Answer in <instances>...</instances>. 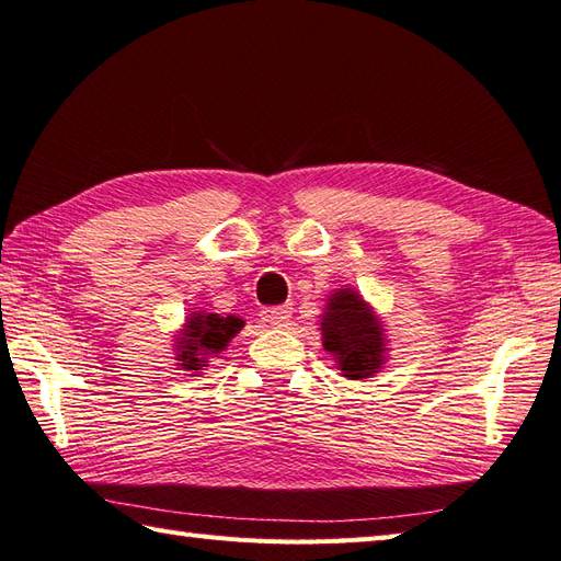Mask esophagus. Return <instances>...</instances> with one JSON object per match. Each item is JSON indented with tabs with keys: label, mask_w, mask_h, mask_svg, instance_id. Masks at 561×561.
<instances>
[{
	"label": "esophagus",
	"mask_w": 561,
	"mask_h": 561,
	"mask_svg": "<svg viewBox=\"0 0 561 561\" xmlns=\"http://www.w3.org/2000/svg\"><path fill=\"white\" fill-rule=\"evenodd\" d=\"M264 319L271 323V327H276V329L288 327L290 319H293V309L288 305L271 307V309H266V312H264Z\"/></svg>",
	"instance_id": "1"
}]
</instances>
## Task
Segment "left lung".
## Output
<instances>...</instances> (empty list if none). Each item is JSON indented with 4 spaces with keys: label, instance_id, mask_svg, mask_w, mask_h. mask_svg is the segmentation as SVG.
<instances>
[{
    "label": "left lung",
    "instance_id": "8db88e82",
    "mask_svg": "<svg viewBox=\"0 0 561 561\" xmlns=\"http://www.w3.org/2000/svg\"><path fill=\"white\" fill-rule=\"evenodd\" d=\"M321 339L347 379H367L381 367L386 353L381 323L351 288L333 293L323 312Z\"/></svg>",
    "mask_w": 561,
    "mask_h": 561
}]
</instances>
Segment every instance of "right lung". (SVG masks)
<instances>
[{
    "mask_svg": "<svg viewBox=\"0 0 561 561\" xmlns=\"http://www.w3.org/2000/svg\"><path fill=\"white\" fill-rule=\"evenodd\" d=\"M242 319L238 317H218V314H192L180 339V359L184 369H202L206 357L220 353L234 333L242 329Z\"/></svg>",
    "mask_w": 561,
    "mask_h": 561,
    "instance_id": "1",
    "label": "right lung"
}]
</instances>
